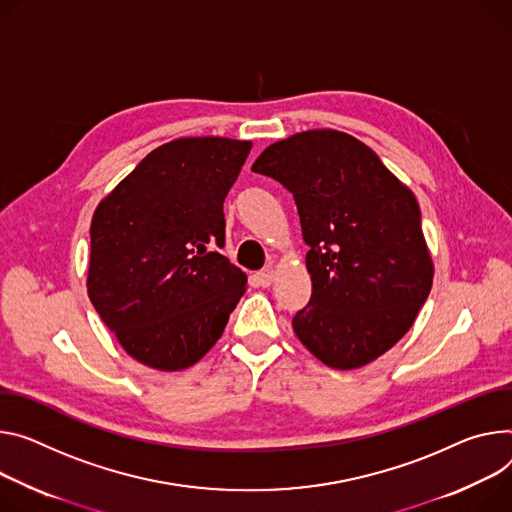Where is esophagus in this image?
<instances>
[{"label": "esophagus", "mask_w": 512, "mask_h": 512, "mask_svg": "<svg viewBox=\"0 0 512 512\" xmlns=\"http://www.w3.org/2000/svg\"><path fill=\"white\" fill-rule=\"evenodd\" d=\"M255 280H257V286L269 288L271 282H273V269H263V271H259V273L255 275Z\"/></svg>", "instance_id": "34e87169"}]
</instances>
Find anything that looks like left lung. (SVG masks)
I'll list each match as a JSON object with an SVG mask.
<instances>
[{"instance_id": "1", "label": "left lung", "mask_w": 512, "mask_h": 512, "mask_svg": "<svg viewBox=\"0 0 512 512\" xmlns=\"http://www.w3.org/2000/svg\"><path fill=\"white\" fill-rule=\"evenodd\" d=\"M294 194L312 280L294 316L324 365L357 369L392 349L433 286L414 194L355 136L316 128L269 145L251 167Z\"/></svg>"}]
</instances>
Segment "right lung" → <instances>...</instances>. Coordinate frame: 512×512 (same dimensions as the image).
Masks as SVG:
<instances>
[{"instance_id": "right-lung-1", "label": "right lung", "mask_w": 512, "mask_h": 512, "mask_svg": "<svg viewBox=\"0 0 512 512\" xmlns=\"http://www.w3.org/2000/svg\"><path fill=\"white\" fill-rule=\"evenodd\" d=\"M251 147L224 136L175 138L91 218L89 300L143 365L177 371L200 361L247 290L245 271L216 247H224V198Z\"/></svg>"}]
</instances>
